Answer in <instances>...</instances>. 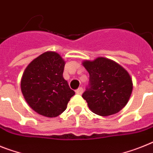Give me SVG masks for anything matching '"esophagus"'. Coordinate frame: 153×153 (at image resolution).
Instances as JSON below:
<instances>
[{
    "label": "esophagus",
    "mask_w": 153,
    "mask_h": 153,
    "mask_svg": "<svg viewBox=\"0 0 153 153\" xmlns=\"http://www.w3.org/2000/svg\"><path fill=\"white\" fill-rule=\"evenodd\" d=\"M75 92H76L77 94L81 95L83 92V88H82V87H79V88H78V89H76V90H75Z\"/></svg>",
    "instance_id": "34e87169"
}]
</instances>
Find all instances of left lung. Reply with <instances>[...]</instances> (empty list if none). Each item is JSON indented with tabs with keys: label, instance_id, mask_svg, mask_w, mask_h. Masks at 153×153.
Returning <instances> with one entry per match:
<instances>
[{
	"label": "left lung",
	"instance_id": "8db88e82",
	"mask_svg": "<svg viewBox=\"0 0 153 153\" xmlns=\"http://www.w3.org/2000/svg\"><path fill=\"white\" fill-rule=\"evenodd\" d=\"M83 65L89 74V82L82 97L92 112L109 116L119 112L127 104L133 84L126 70L116 62L104 57Z\"/></svg>",
	"mask_w": 153,
	"mask_h": 153
}]
</instances>
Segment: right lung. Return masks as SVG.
I'll use <instances>...</instances> for the list:
<instances>
[{"mask_svg": "<svg viewBox=\"0 0 153 153\" xmlns=\"http://www.w3.org/2000/svg\"><path fill=\"white\" fill-rule=\"evenodd\" d=\"M65 65L58 53L46 52L34 59L23 74L21 89L24 98L40 115L58 116L74 95L63 78Z\"/></svg>", "mask_w": 153, "mask_h": 153, "instance_id": "1", "label": "right lung"}]
</instances>
